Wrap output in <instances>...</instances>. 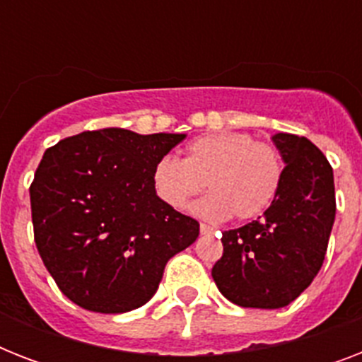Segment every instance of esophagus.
Wrapping results in <instances>:
<instances>
[{"label": "esophagus", "instance_id": "1", "mask_svg": "<svg viewBox=\"0 0 362 362\" xmlns=\"http://www.w3.org/2000/svg\"><path fill=\"white\" fill-rule=\"evenodd\" d=\"M199 229H201V235H212V233H214V229L210 226H206V223H201Z\"/></svg>", "mask_w": 362, "mask_h": 362}]
</instances>
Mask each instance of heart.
<instances>
[{
    "instance_id": "1",
    "label": "heart",
    "mask_w": 362,
    "mask_h": 362,
    "mask_svg": "<svg viewBox=\"0 0 362 362\" xmlns=\"http://www.w3.org/2000/svg\"><path fill=\"white\" fill-rule=\"evenodd\" d=\"M280 150L240 131L193 139L186 158L163 156L152 169L153 192L167 206L184 210L204 184L210 193L195 204L204 220L250 221L270 209L284 184Z\"/></svg>"
}]
</instances>
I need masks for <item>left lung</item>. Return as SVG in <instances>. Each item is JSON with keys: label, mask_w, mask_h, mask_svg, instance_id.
I'll return each mask as SVG.
<instances>
[{"label": "left lung", "mask_w": 362, "mask_h": 362, "mask_svg": "<svg viewBox=\"0 0 362 362\" xmlns=\"http://www.w3.org/2000/svg\"><path fill=\"white\" fill-rule=\"evenodd\" d=\"M286 161L278 197L263 218L221 235L223 255L212 267L221 295L244 308H281L320 272L337 199L332 167L306 136L278 133Z\"/></svg>", "instance_id": "left-lung-1"}]
</instances>
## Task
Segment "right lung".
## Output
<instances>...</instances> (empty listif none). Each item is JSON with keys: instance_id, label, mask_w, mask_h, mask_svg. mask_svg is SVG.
Masks as SVG:
<instances>
[{"instance_id": "1", "label": "right lung", "mask_w": 362, "mask_h": 362, "mask_svg": "<svg viewBox=\"0 0 362 362\" xmlns=\"http://www.w3.org/2000/svg\"><path fill=\"white\" fill-rule=\"evenodd\" d=\"M184 139L107 127L45 152L30 186L33 238L69 300L101 314L139 308L167 261L199 237V221L167 206L152 184L156 161Z\"/></svg>"}]
</instances>
